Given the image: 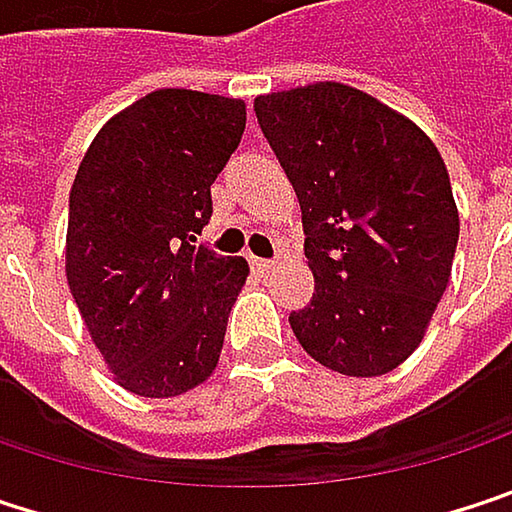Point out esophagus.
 <instances>
[{"label":"esophagus","instance_id":"1","mask_svg":"<svg viewBox=\"0 0 512 512\" xmlns=\"http://www.w3.org/2000/svg\"><path fill=\"white\" fill-rule=\"evenodd\" d=\"M252 266H255L257 272H272L275 269V260H269V257H252Z\"/></svg>","mask_w":512,"mask_h":512}]
</instances>
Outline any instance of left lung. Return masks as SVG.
<instances>
[{
	"label": "left lung",
	"mask_w": 512,
	"mask_h": 512,
	"mask_svg": "<svg viewBox=\"0 0 512 512\" xmlns=\"http://www.w3.org/2000/svg\"><path fill=\"white\" fill-rule=\"evenodd\" d=\"M255 115L296 189L314 269L293 335L338 373L394 370L451 278L460 216L445 159L409 118L341 82L257 97Z\"/></svg>",
	"instance_id": "obj_1"
}]
</instances>
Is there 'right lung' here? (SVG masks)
Wrapping results in <instances>:
<instances>
[{
  "mask_svg": "<svg viewBox=\"0 0 512 512\" xmlns=\"http://www.w3.org/2000/svg\"><path fill=\"white\" fill-rule=\"evenodd\" d=\"M246 103L162 88L115 115L82 156L67 216V284L118 385L177 397L219 364L249 263L195 237Z\"/></svg>",
  "mask_w": 512,
  "mask_h": 512,
  "instance_id": "obj_1",
  "label": "right lung"
}]
</instances>
